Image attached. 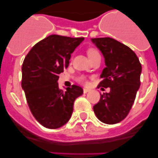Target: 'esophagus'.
Segmentation results:
<instances>
[{
  "instance_id": "obj_1",
  "label": "esophagus",
  "mask_w": 158,
  "mask_h": 158,
  "mask_svg": "<svg viewBox=\"0 0 158 158\" xmlns=\"http://www.w3.org/2000/svg\"><path fill=\"white\" fill-rule=\"evenodd\" d=\"M90 91H91V89H86V88H84L83 89V92H84V93H87V92H90Z\"/></svg>"
}]
</instances>
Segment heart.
Here are the masks:
<instances>
[{
    "label": "heart",
    "instance_id": "obj_1",
    "mask_svg": "<svg viewBox=\"0 0 158 158\" xmlns=\"http://www.w3.org/2000/svg\"><path fill=\"white\" fill-rule=\"evenodd\" d=\"M87 54H88L89 59H90V58H92V56H94L98 54V52L96 49L91 48V49H89L88 50H87ZM77 80H78V82H81V83H85V82H86V79H85V78L83 76H79V77H78Z\"/></svg>",
    "mask_w": 158,
    "mask_h": 158
}]
</instances>
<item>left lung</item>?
Listing matches in <instances>:
<instances>
[{
	"label": "left lung",
	"mask_w": 158,
	"mask_h": 158,
	"mask_svg": "<svg viewBox=\"0 0 158 158\" xmlns=\"http://www.w3.org/2000/svg\"><path fill=\"white\" fill-rule=\"evenodd\" d=\"M105 59L106 67L100 77L98 87L110 88L101 94L93 107L98 120L108 125L120 122L126 118L139 89L141 65L136 54L125 44L109 37L91 39Z\"/></svg>",
	"instance_id": "1"
}]
</instances>
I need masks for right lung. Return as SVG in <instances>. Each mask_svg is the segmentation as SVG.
Here are the masks:
<instances>
[{"mask_svg":"<svg viewBox=\"0 0 158 158\" xmlns=\"http://www.w3.org/2000/svg\"><path fill=\"white\" fill-rule=\"evenodd\" d=\"M84 40L50 35L35 44L22 65V89L36 120L45 128H59L68 122L73 103L83 93L73 85L63 91L57 82L59 74L68 67L71 53Z\"/></svg>","mask_w":158,"mask_h":158,"instance_id":"obj_1","label":"right lung"}]
</instances>
